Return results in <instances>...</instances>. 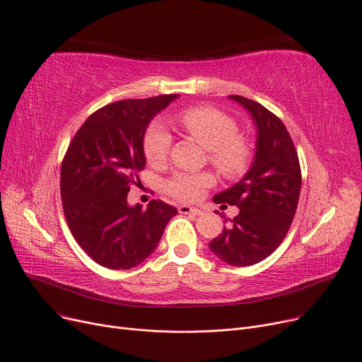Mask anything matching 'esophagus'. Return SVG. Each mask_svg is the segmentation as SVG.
Masks as SVG:
<instances>
[{"instance_id":"34e87169","label":"esophagus","mask_w":362,"mask_h":362,"mask_svg":"<svg viewBox=\"0 0 362 362\" xmlns=\"http://www.w3.org/2000/svg\"><path fill=\"white\" fill-rule=\"evenodd\" d=\"M179 213L180 214H194V216L202 214L199 208H194V206H189V205H179Z\"/></svg>"}]
</instances>
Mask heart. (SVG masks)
<instances>
[{
  "label": "heart",
  "instance_id": "b5f03b06",
  "mask_svg": "<svg viewBox=\"0 0 362 362\" xmlns=\"http://www.w3.org/2000/svg\"><path fill=\"white\" fill-rule=\"evenodd\" d=\"M179 124L187 136L208 149V161L221 176L240 179L254 158L251 141L240 135L233 117L211 107H191L179 114ZM144 156L152 167H163L171 149V135L161 123H152L144 136ZM210 173L179 171L167 182V192L183 202L199 199L213 185Z\"/></svg>",
  "mask_w": 362,
  "mask_h": 362
}]
</instances>
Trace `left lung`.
<instances>
[{"instance_id": "obj_1", "label": "left lung", "mask_w": 362, "mask_h": 362, "mask_svg": "<svg viewBox=\"0 0 362 362\" xmlns=\"http://www.w3.org/2000/svg\"><path fill=\"white\" fill-rule=\"evenodd\" d=\"M230 98L251 112L258 129L257 152L245 177L214 197L216 204L236 205L239 214L229 220L224 217L227 226L210 242V250L227 264L246 267L267 258L286 238L296 213L302 175L293 141L276 114L239 95Z\"/></svg>"}]
</instances>
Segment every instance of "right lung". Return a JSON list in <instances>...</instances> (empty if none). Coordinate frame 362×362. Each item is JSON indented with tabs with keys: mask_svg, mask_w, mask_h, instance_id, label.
Wrapping results in <instances>:
<instances>
[{
	"mask_svg": "<svg viewBox=\"0 0 362 362\" xmlns=\"http://www.w3.org/2000/svg\"><path fill=\"white\" fill-rule=\"evenodd\" d=\"M179 95L123 100L92 112L76 132L62 163L60 192L69 229L103 267L127 270L146 259L177 210L152 199L129 206L132 185L145 167L144 133Z\"/></svg>",
	"mask_w": 362,
	"mask_h": 362,
	"instance_id": "1",
	"label": "right lung"
}]
</instances>
